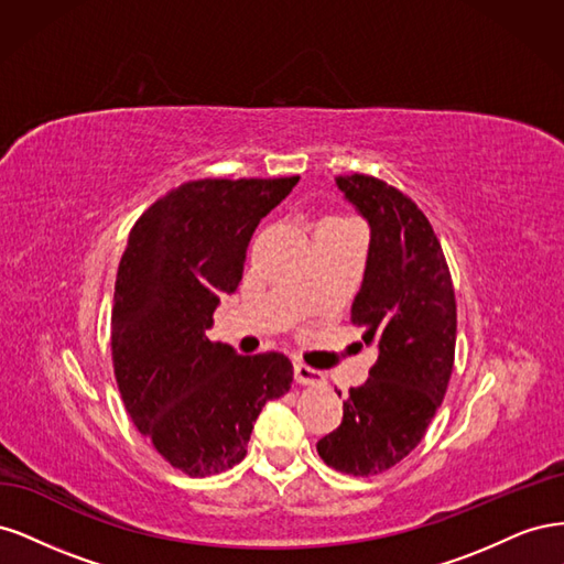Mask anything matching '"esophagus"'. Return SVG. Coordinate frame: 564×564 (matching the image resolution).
<instances>
[{
    "instance_id": "1",
    "label": "esophagus",
    "mask_w": 564,
    "mask_h": 564,
    "mask_svg": "<svg viewBox=\"0 0 564 564\" xmlns=\"http://www.w3.org/2000/svg\"><path fill=\"white\" fill-rule=\"evenodd\" d=\"M294 377L303 386H322L324 383V373L319 369H313L308 365H303V362L294 365Z\"/></svg>"
}]
</instances>
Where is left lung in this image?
Returning a JSON list of instances; mask_svg holds the SVG:
<instances>
[{"label": "left lung", "mask_w": 564, "mask_h": 564, "mask_svg": "<svg viewBox=\"0 0 564 564\" xmlns=\"http://www.w3.org/2000/svg\"><path fill=\"white\" fill-rule=\"evenodd\" d=\"M369 226L365 280L350 319L379 350L369 379L350 388L344 421L317 442L327 466L369 477L412 452L435 416L454 367L456 301L445 253L416 204L373 176H338Z\"/></svg>", "instance_id": "obj_1"}]
</instances>
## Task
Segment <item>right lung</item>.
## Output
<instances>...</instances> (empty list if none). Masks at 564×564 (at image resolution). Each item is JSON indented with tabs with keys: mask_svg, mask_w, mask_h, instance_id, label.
I'll return each instance as SVG.
<instances>
[{
	"mask_svg": "<svg viewBox=\"0 0 564 564\" xmlns=\"http://www.w3.org/2000/svg\"><path fill=\"white\" fill-rule=\"evenodd\" d=\"M296 183H183L129 232L112 308L117 386L135 429L191 477L240 464L265 402L292 388L286 355H237L212 344L207 329L220 299L242 282L256 226Z\"/></svg>",
	"mask_w": 564,
	"mask_h": 564,
	"instance_id": "1",
	"label": "right lung"
}]
</instances>
